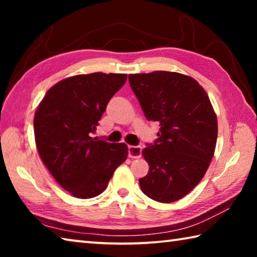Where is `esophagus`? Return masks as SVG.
<instances>
[{"instance_id": "obj_1", "label": "esophagus", "mask_w": 257, "mask_h": 257, "mask_svg": "<svg viewBox=\"0 0 257 257\" xmlns=\"http://www.w3.org/2000/svg\"><path fill=\"white\" fill-rule=\"evenodd\" d=\"M128 155L130 159H139L142 156V147L141 146H129Z\"/></svg>"}]
</instances>
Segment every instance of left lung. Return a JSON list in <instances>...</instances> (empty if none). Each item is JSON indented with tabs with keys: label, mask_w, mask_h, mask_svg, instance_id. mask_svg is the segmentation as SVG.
Instances as JSON below:
<instances>
[{
	"label": "left lung",
	"mask_w": 257,
	"mask_h": 257,
	"mask_svg": "<svg viewBox=\"0 0 257 257\" xmlns=\"http://www.w3.org/2000/svg\"><path fill=\"white\" fill-rule=\"evenodd\" d=\"M129 84L146 119L161 127L158 139L143 150L150 170L139 186L156 202H176L202 180L214 155L215 112L203 87L181 73L129 75Z\"/></svg>",
	"instance_id": "8db88e82"
}]
</instances>
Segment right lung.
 Here are the masks:
<instances>
[{
    "mask_svg": "<svg viewBox=\"0 0 257 257\" xmlns=\"http://www.w3.org/2000/svg\"><path fill=\"white\" fill-rule=\"evenodd\" d=\"M123 73L94 72L63 79L47 90L34 118L37 151L63 189L78 198L103 193L115 169L127 160L123 143L93 138Z\"/></svg>",
    "mask_w": 257,
    "mask_h": 257,
    "instance_id": "obj_1",
    "label": "right lung"
}]
</instances>
